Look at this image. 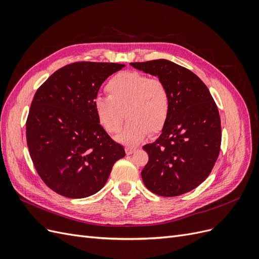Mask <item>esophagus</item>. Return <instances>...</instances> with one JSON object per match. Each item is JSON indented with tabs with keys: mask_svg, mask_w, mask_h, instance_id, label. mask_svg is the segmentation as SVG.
Returning <instances> with one entry per match:
<instances>
[{
	"mask_svg": "<svg viewBox=\"0 0 259 259\" xmlns=\"http://www.w3.org/2000/svg\"><path fill=\"white\" fill-rule=\"evenodd\" d=\"M137 150V148H135V147H125V152H126V154H132V153H134L135 151Z\"/></svg>",
	"mask_w": 259,
	"mask_h": 259,
	"instance_id": "obj_1",
	"label": "esophagus"
}]
</instances>
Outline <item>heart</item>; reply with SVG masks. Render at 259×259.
I'll list each match as a JSON object with an SVG mask.
<instances>
[{"mask_svg": "<svg viewBox=\"0 0 259 259\" xmlns=\"http://www.w3.org/2000/svg\"><path fill=\"white\" fill-rule=\"evenodd\" d=\"M108 96L97 95L93 107L97 119L107 132H119L124 120L128 121L116 139L136 145L145 138L149 130L158 133L167 122L170 110L168 90L158 77L137 71L117 73L106 85Z\"/></svg>", "mask_w": 259, "mask_h": 259, "instance_id": "heart-1", "label": "heart"}]
</instances>
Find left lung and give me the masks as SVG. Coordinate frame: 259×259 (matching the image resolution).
Wrapping results in <instances>:
<instances>
[{"instance_id":"left-lung-1","label":"left lung","mask_w":259,"mask_h":259,"mask_svg":"<svg viewBox=\"0 0 259 259\" xmlns=\"http://www.w3.org/2000/svg\"><path fill=\"white\" fill-rule=\"evenodd\" d=\"M131 66L158 76L170 98L161 135L143 147L149 155L143 182L161 197L189 192L208 177L221 151L222 125L215 101L198 75L173 61L156 59Z\"/></svg>"}]
</instances>
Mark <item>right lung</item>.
Masks as SVG:
<instances>
[{"label": "right lung", "instance_id": "add662e5", "mask_svg": "<svg viewBox=\"0 0 259 259\" xmlns=\"http://www.w3.org/2000/svg\"><path fill=\"white\" fill-rule=\"evenodd\" d=\"M125 65L79 61L58 69L37 89L26 123L29 153L45 185L66 198L98 192L125 156L93 107L101 84Z\"/></svg>", "mask_w": 259, "mask_h": 259}]
</instances>
